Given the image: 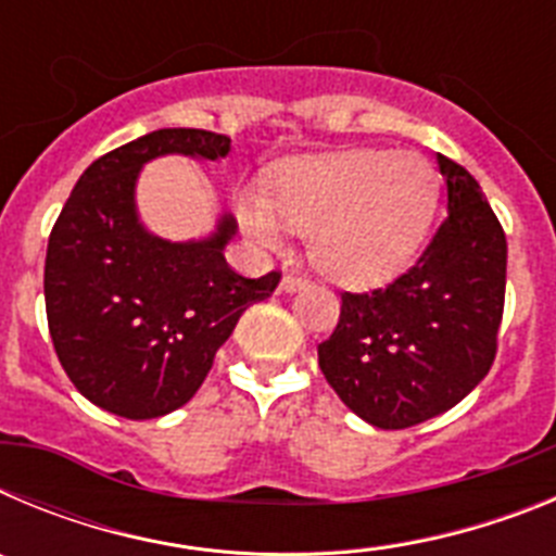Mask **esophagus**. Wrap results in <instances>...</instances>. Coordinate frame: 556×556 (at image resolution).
<instances>
[{"label":"esophagus","mask_w":556,"mask_h":556,"mask_svg":"<svg viewBox=\"0 0 556 556\" xmlns=\"http://www.w3.org/2000/svg\"><path fill=\"white\" fill-rule=\"evenodd\" d=\"M308 287V278L306 275H298V273H287L281 278V289L283 292H298V289H306Z\"/></svg>","instance_id":"34e87169"}]
</instances>
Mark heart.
Listing matches in <instances>:
<instances>
[{
  "mask_svg": "<svg viewBox=\"0 0 556 556\" xmlns=\"http://www.w3.org/2000/svg\"><path fill=\"white\" fill-rule=\"evenodd\" d=\"M437 208V175L412 152L353 150L283 164L264 180L262 200L239 205L244 230L278 248L281 224L308 233V255L342 283L384 281L424 242Z\"/></svg>",
  "mask_w": 556,
  "mask_h": 556,
  "instance_id": "heart-1",
  "label": "heart"
}]
</instances>
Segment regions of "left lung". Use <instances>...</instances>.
<instances>
[{
  "instance_id": "8db88e82",
  "label": "left lung",
  "mask_w": 556,
  "mask_h": 556,
  "mask_svg": "<svg viewBox=\"0 0 556 556\" xmlns=\"http://www.w3.org/2000/svg\"><path fill=\"white\" fill-rule=\"evenodd\" d=\"M448 217L415 267L372 292H342L317 345L342 404L378 429L443 415L493 367L507 289V236L465 166L437 155Z\"/></svg>"
}]
</instances>
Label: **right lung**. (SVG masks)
<instances>
[{"label":"right lung","instance_id":"1","mask_svg":"<svg viewBox=\"0 0 556 556\" xmlns=\"http://www.w3.org/2000/svg\"><path fill=\"white\" fill-rule=\"evenodd\" d=\"M228 136L164 127L88 166L49 233L43 264L49 337L72 384L91 404L150 420L189 404L244 308L275 292L281 273L244 278L225 262L233 217L198 242H166L136 214L147 161H217Z\"/></svg>","mask_w":556,"mask_h":556}]
</instances>
